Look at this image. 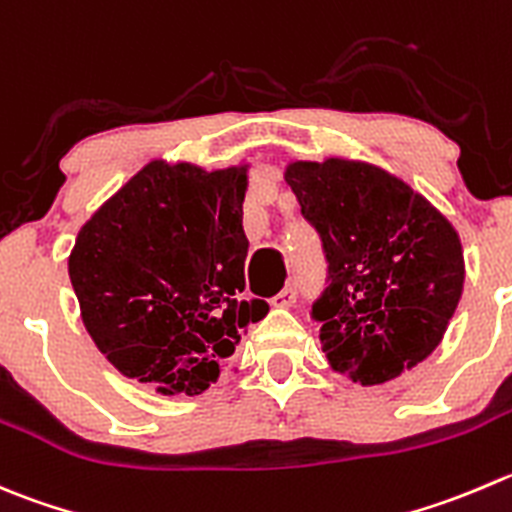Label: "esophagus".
Masks as SVG:
<instances>
[{
    "mask_svg": "<svg viewBox=\"0 0 512 512\" xmlns=\"http://www.w3.org/2000/svg\"><path fill=\"white\" fill-rule=\"evenodd\" d=\"M295 300H297V290L292 285H287L285 290L277 292V295L272 297L270 305L272 307H292V305H295Z\"/></svg>",
    "mask_w": 512,
    "mask_h": 512,
    "instance_id": "obj_1",
    "label": "esophagus"
}]
</instances>
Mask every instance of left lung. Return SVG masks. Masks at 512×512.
Here are the masks:
<instances>
[{"label":"left lung","instance_id":"left-lung-1","mask_svg":"<svg viewBox=\"0 0 512 512\" xmlns=\"http://www.w3.org/2000/svg\"><path fill=\"white\" fill-rule=\"evenodd\" d=\"M285 182L330 262L312 315L332 370L362 388L413 370L443 342L463 295L453 222L408 182L362 160H292Z\"/></svg>","mask_w":512,"mask_h":512}]
</instances>
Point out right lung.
I'll list each match as a JSON object with an SVG mask.
<instances>
[{
  "mask_svg": "<svg viewBox=\"0 0 512 512\" xmlns=\"http://www.w3.org/2000/svg\"><path fill=\"white\" fill-rule=\"evenodd\" d=\"M250 162L152 160L79 227L69 280L107 360L160 395H200L267 302L240 300Z\"/></svg>",
  "mask_w": 512,
  "mask_h": 512,
  "instance_id": "obj_1",
  "label": "right lung"
}]
</instances>
